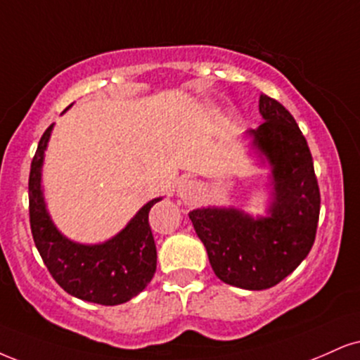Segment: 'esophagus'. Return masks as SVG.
<instances>
[{"label":"esophagus","mask_w":360,"mask_h":360,"mask_svg":"<svg viewBox=\"0 0 360 360\" xmlns=\"http://www.w3.org/2000/svg\"><path fill=\"white\" fill-rule=\"evenodd\" d=\"M176 195L185 203H195L200 200L202 195V184L193 179H181L179 181V188H176Z\"/></svg>","instance_id":"1"}]
</instances>
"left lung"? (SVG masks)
I'll use <instances>...</instances> for the list:
<instances>
[{"mask_svg":"<svg viewBox=\"0 0 360 360\" xmlns=\"http://www.w3.org/2000/svg\"><path fill=\"white\" fill-rule=\"evenodd\" d=\"M259 110L265 122L248 135L272 167L269 217L254 219L233 207L188 214L217 277L247 290L277 285L299 267L316 240L321 212L312 155L294 117L264 93Z\"/></svg>","mask_w":360,"mask_h":360,"instance_id":"8db88e82","label":"left lung"}]
</instances>
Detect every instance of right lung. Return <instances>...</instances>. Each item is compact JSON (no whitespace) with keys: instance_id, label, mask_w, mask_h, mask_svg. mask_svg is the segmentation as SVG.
<instances>
[{"instance_id":"right-lung-1","label":"right lung","mask_w":360,"mask_h":360,"mask_svg":"<svg viewBox=\"0 0 360 360\" xmlns=\"http://www.w3.org/2000/svg\"><path fill=\"white\" fill-rule=\"evenodd\" d=\"M53 125L39 140L30 170V225L34 245L58 285L70 295L100 305H118L139 295L157 270V247L148 224L153 198L122 232L98 245L72 242L58 232L44 205L43 155Z\"/></svg>"}]
</instances>
